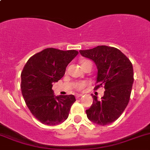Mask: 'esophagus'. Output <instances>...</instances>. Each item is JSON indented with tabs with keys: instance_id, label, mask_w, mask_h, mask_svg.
Returning <instances> with one entry per match:
<instances>
[{
	"instance_id": "obj_1",
	"label": "esophagus",
	"mask_w": 150,
	"mask_h": 150,
	"mask_svg": "<svg viewBox=\"0 0 150 150\" xmlns=\"http://www.w3.org/2000/svg\"><path fill=\"white\" fill-rule=\"evenodd\" d=\"M83 94L82 93H79V94H76L75 95V97H76V99H78V98L81 97V96H82Z\"/></svg>"
}]
</instances>
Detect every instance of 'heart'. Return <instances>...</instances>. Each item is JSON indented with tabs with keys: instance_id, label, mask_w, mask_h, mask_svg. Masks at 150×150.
Instances as JSON below:
<instances>
[{
	"instance_id": "heart-1",
	"label": "heart",
	"mask_w": 150,
	"mask_h": 150,
	"mask_svg": "<svg viewBox=\"0 0 150 150\" xmlns=\"http://www.w3.org/2000/svg\"><path fill=\"white\" fill-rule=\"evenodd\" d=\"M88 60H86V59H83L82 61L81 62V65H83L84 64H86V63L88 62ZM87 85V83L86 82H81V83H78L76 84V86H75V88H76L77 89H78V90H81V89H83L85 86Z\"/></svg>"
}]
</instances>
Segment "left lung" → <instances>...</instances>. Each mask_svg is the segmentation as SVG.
<instances>
[{
  "mask_svg": "<svg viewBox=\"0 0 150 150\" xmlns=\"http://www.w3.org/2000/svg\"><path fill=\"white\" fill-rule=\"evenodd\" d=\"M81 55L94 62L97 67V89L104 86L101 100L92 94L93 103L86 110L91 121L100 125L112 123L126 108L134 83V69L128 57L114 47L99 46L79 51Z\"/></svg>",
  "mask_w": 150,
  "mask_h": 150,
  "instance_id": "left-lung-1",
  "label": "left lung"
}]
</instances>
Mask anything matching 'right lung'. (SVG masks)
I'll return each mask as SVG.
<instances>
[{
    "label": "right lung",
    "mask_w": 150,
    "mask_h": 150,
    "mask_svg": "<svg viewBox=\"0 0 150 150\" xmlns=\"http://www.w3.org/2000/svg\"><path fill=\"white\" fill-rule=\"evenodd\" d=\"M78 54L75 50L48 48L30 57L21 73V89L27 106L35 117L48 125L67 120L73 95L55 96L53 83L65 74L67 66Z\"/></svg>",
    "instance_id": "right-lung-1"
}]
</instances>
